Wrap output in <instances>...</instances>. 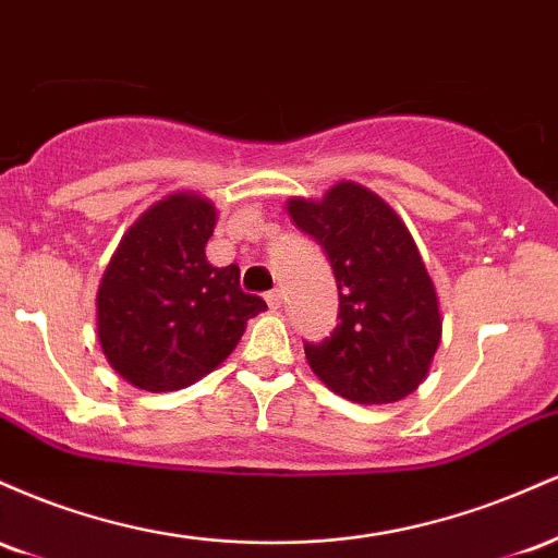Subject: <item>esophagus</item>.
I'll list each match as a JSON object with an SVG mask.
<instances>
[{"label": "esophagus", "instance_id": "esophagus-1", "mask_svg": "<svg viewBox=\"0 0 558 558\" xmlns=\"http://www.w3.org/2000/svg\"><path fill=\"white\" fill-rule=\"evenodd\" d=\"M265 299L267 304H270V310H280V306H283V291H280V288H272Z\"/></svg>", "mask_w": 558, "mask_h": 558}]
</instances>
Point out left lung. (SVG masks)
Instances as JSON below:
<instances>
[{"label":"left lung","instance_id":"8db88e82","mask_svg":"<svg viewBox=\"0 0 558 558\" xmlns=\"http://www.w3.org/2000/svg\"><path fill=\"white\" fill-rule=\"evenodd\" d=\"M288 215L325 248L341 299L336 330L304 343L312 373L354 403H393L417 390L444 323L401 217L351 181L336 183L323 198H288Z\"/></svg>","mask_w":558,"mask_h":558}]
</instances>
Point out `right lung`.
<instances>
[{
	"mask_svg": "<svg viewBox=\"0 0 558 558\" xmlns=\"http://www.w3.org/2000/svg\"><path fill=\"white\" fill-rule=\"evenodd\" d=\"M209 198L165 196L128 228L96 293V332L110 367L141 390L194 386L226 362L246 319L267 310L243 293L239 265L213 267Z\"/></svg>",
	"mask_w": 558,
	"mask_h": 558,
	"instance_id": "obj_1",
	"label": "right lung"
}]
</instances>
